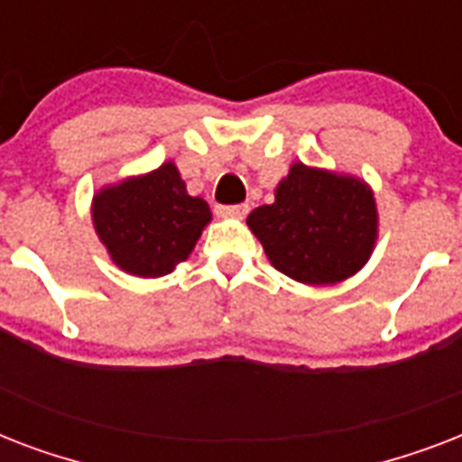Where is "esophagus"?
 <instances>
[{
	"label": "esophagus",
	"instance_id": "esophagus-1",
	"mask_svg": "<svg viewBox=\"0 0 462 462\" xmlns=\"http://www.w3.org/2000/svg\"><path fill=\"white\" fill-rule=\"evenodd\" d=\"M220 213L225 216H235V217H245L249 213V203H237V206H223Z\"/></svg>",
	"mask_w": 462,
	"mask_h": 462
}]
</instances>
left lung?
Listing matches in <instances>:
<instances>
[{
  "instance_id": "left-lung-1",
  "label": "left lung",
  "mask_w": 462,
  "mask_h": 462,
  "mask_svg": "<svg viewBox=\"0 0 462 462\" xmlns=\"http://www.w3.org/2000/svg\"><path fill=\"white\" fill-rule=\"evenodd\" d=\"M281 273L330 285L357 273L376 239V203L366 184L297 162L275 189V203L246 217Z\"/></svg>"
}]
</instances>
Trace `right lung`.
I'll list each match as a JSON object with an SVG mask.
<instances>
[{
    "instance_id": "add662e5",
    "label": "right lung",
    "mask_w": 462,
    "mask_h": 462,
    "mask_svg": "<svg viewBox=\"0 0 462 462\" xmlns=\"http://www.w3.org/2000/svg\"><path fill=\"white\" fill-rule=\"evenodd\" d=\"M208 220V203L187 194L172 162L93 199V223L112 261L141 278L172 273Z\"/></svg>"
}]
</instances>
